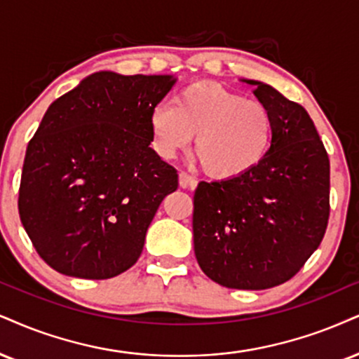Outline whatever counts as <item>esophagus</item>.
Masks as SVG:
<instances>
[{"mask_svg":"<svg viewBox=\"0 0 359 359\" xmlns=\"http://www.w3.org/2000/svg\"><path fill=\"white\" fill-rule=\"evenodd\" d=\"M198 184V181L194 180V176L189 175L187 171L180 172V187L181 188H194Z\"/></svg>","mask_w":359,"mask_h":359,"instance_id":"34e87169","label":"esophagus"}]
</instances>
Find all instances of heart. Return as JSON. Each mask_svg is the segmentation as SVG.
<instances>
[{"mask_svg":"<svg viewBox=\"0 0 359 359\" xmlns=\"http://www.w3.org/2000/svg\"><path fill=\"white\" fill-rule=\"evenodd\" d=\"M271 109L218 83H193L171 104H158L149 114L153 148L171 159L194 140V154L210 178L231 181L255 171L271 151Z\"/></svg>","mask_w":359,"mask_h":359,"instance_id":"heart-1","label":"heart"}]
</instances>
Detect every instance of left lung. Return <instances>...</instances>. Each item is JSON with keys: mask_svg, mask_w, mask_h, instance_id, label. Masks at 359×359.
Segmentation results:
<instances>
[{"mask_svg": "<svg viewBox=\"0 0 359 359\" xmlns=\"http://www.w3.org/2000/svg\"><path fill=\"white\" fill-rule=\"evenodd\" d=\"M248 83L274 116L271 151L243 178L198 184L194 255L221 286L268 290L291 280L325 236L330 158L302 104L264 83Z\"/></svg>", "mask_w": 359, "mask_h": 359, "instance_id": "obj_1", "label": "left lung"}]
</instances>
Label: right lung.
<instances>
[{"instance_id":"right-lung-1","label":"right lung","mask_w":359,"mask_h":359,"mask_svg":"<svg viewBox=\"0 0 359 359\" xmlns=\"http://www.w3.org/2000/svg\"><path fill=\"white\" fill-rule=\"evenodd\" d=\"M172 83L100 72L44 113L26 148L18 210L57 273L108 280L138 261L159 205L178 189V171L149 148V114Z\"/></svg>"}]
</instances>
